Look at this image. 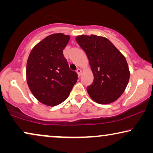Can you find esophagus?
Masks as SVG:
<instances>
[{
    "instance_id": "1",
    "label": "esophagus",
    "mask_w": 153,
    "mask_h": 153,
    "mask_svg": "<svg viewBox=\"0 0 153 153\" xmlns=\"http://www.w3.org/2000/svg\"><path fill=\"white\" fill-rule=\"evenodd\" d=\"M76 73H77V74L79 75V76H81V73H82V71H81V70L80 68H78L76 70Z\"/></svg>"
}]
</instances>
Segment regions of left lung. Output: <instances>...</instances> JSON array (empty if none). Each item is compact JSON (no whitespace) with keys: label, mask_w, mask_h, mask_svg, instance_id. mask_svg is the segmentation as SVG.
I'll use <instances>...</instances> for the list:
<instances>
[{"label":"left lung","mask_w":153,"mask_h":153,"mask_svg":"<svg viewBox=\"0 0 153 153\" xmlns=\"http://www.w3.org/2000/svg\"><path fill=\"white\" fill-rule=\"evenodd\" d=\"M76 41L89 60L93 82L87 87L90 97L98 104L116 101L124 93L130 72L125 56L104 37L78 35Z\"/></svg>","instance_id":"obj_1"}]
</instances>
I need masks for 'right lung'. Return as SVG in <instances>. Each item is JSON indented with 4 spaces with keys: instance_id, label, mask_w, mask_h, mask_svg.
I'll return each mask as SVG.
<instances>
[{
    "instance_id": "right-lung-1",
    "label": "right lung",
    "mask_w": 153,
    "mask_h": 153,
    "mask_svg": "<svg viewBox=\"0 0 153 153\" xmlns=\"http://www.w3.org/2000/svg\"><path fill=\"white\" fill-rule=\"evenodd\" d=\"M70 35L55 33L37 43L29 54L26 81L34 97L49 106L58 105L70 95L77 74L71 71L63 56Z\"/></svg>"
}]
</instances>
